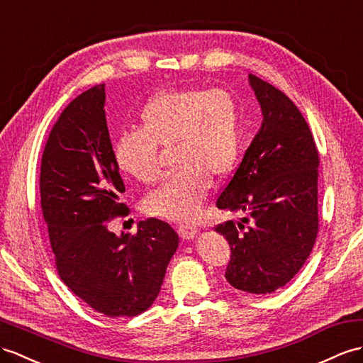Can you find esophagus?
I'll list each match as a JSON object with an SVG mask.
<instances>
[{
    "label": "esophagus",
    "mask_w": 363,
    "mask_h": 363,
    "mask_svg": "<svg viewBox=\"0 0 363 363\" xmlns=\"http://www.w3.org/2000/svg\"><path fill=\"white\" fill-rule=\"evenodd\" d=\"M179 234L183 240H192V238L197 237V228L191 226V225H180Z\"/></svg>",
    "instance_id": "obj_1"
}]
</instances>
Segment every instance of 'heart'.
Returning <instances> with one entry per match:
<instances>
[{"label": "heart", "instance_id": "b5f03b06", "mask_svg": "<svg viewBox=\"0 0 363 363\" xmlns=\"http://www.w3.org/2000/svg\"><path fill=\"white\" fill-rule=\"evenodd\" d=\"M140 129L115 140L118 171L143 184L162 175L158 145L174 146L179 171L145 200L146 211L172 222L194 220L205 201L212 177L223 179L242 152L240 104L223 89L183 87L149 96L138 112Z\"/></svg>", "mask_w": 363, "mask_h": 363}]
</instances>
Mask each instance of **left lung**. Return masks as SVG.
Here are the masks:
<instances>
[{"label":"left lung","mask_w":363,"mask_h":363,"mask_svg":"<svg viewBox=\"0 0 363 363\" xmlns=\"http://www.w3.org/2000/svg\"><path fill=\"white\" fill-rule=\"evenodd\" d=\"M263 121L217 208L243 212L218 225L231 246L225 277L235 289L269 294L303 267L317 231L319 152L303 115L272 84L250 74Z\"/></svg>","instance_id":"obj_1"}]
</instances>
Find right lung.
Masks as SVG:
<instances>
[{
    "instance_id": "obj_1",
    "label": "right lung",
    "mask_w": 363,
    "mask_h": 363,
    "mask_svg": "<svg viewBox=\"0 0 363 363\" xmlns=\"http://www.w3.org/2000/svg\"><path fill=\"white\" fill-rule=\"evenodd\" d=\"M104 103L99 84L61 112L41 158V208L66 286L104 315L134 317L160 293L179 235L157 218L140 222L135 235L109 231V220L129 211Z\"/></svg>"
}]
</instances>
